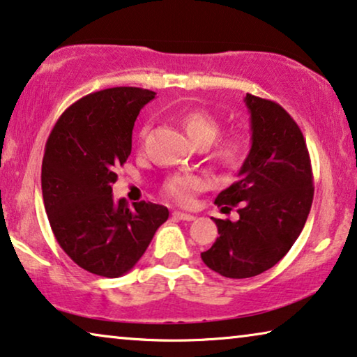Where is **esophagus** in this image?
Instances as JSON below:
<instances>
[{
  "mask_svg": "<svg viewBox=\"0 0 357 357\" xmlns=\"http://www.w3.org/2000/svg\"><path fill=\"white\" fill-rule=\"evenodd\" d=\"M172 215H174V219H177V220H187V222L195 220V215L187 214V213H180V211H174Z\"/></svg>",
  "mask_w": 357,
  "mask_h": 357,
  "instance_id": "1",
  "label": "esophagus"
}]
</instances>
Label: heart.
<instances>
[{"mask_svg": "<svg viewBox=\"0 0 357 357\" xmlns=\"http://www.w3.org/2000/svg\"><path fill=\"white\" fill-rule=\"evenodd\" d=\"M177 121L187 135L199 146L211 144V159L220 166H235L241 161L246 149V142L240 133H227L219 137L220 121L213 112L195 107L180 112ZM148 126L143 127L140 138L144 140L148 133ZM206 188V180L193 174L170 175L164 183L166 193L180 204H188L198 191Z\"/></svg>", "mask_w": 357, "mask_h": 357, "instance_id": "heart-1", "label": "heart"}]
</instances>
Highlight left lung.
<instances>
[{
    "label": "left lung",
    "instance_id": "obj_1",
    "mask_svg": "<svg viewBox=\"0 0 357 357\" xmlns=\"http://www.w3.org/2000/svg\"><path fill=\"white\" fill-rule=\"evenodd\" d=\"M251 149L238 178L220 191L222 211L238 206L236 222L214 219L219 236L201 259L227 278L266 272L290 251L311 211V159L298 123L280 105L246 93Z\"/></svg>",
    "mask_w": 357,
    "mask_h": 357
}]
</instances>
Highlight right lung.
I'll use <instances>...</instances> for the list:
<instances>
[{
    "label": "right lung",
    "instance_id": "right-lung-1",
    "mask_svg": "<svg viewBox=\"0 0 357 357\" xmlns=\"http://www.w3.org/2000/svg\"><path fill=\"white\" fill-rule=\"evenodd\" d=\"M156 93L116 86L86 95L63 112L50 133L41 191L51 230L66 255L95 275L116 278L140 261L166 206L112 198L117 169L132 153V130Z\"/></svg>",
    "mask_w": 357,
    "mask_h": 357
}]
</instances>
